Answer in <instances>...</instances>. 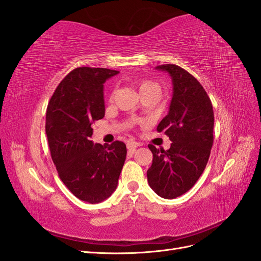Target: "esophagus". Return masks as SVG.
Wrapping results in <instances>:
<instances>
[{"instance_id":"esophagus-1","label":"esophagus","mask_w":261,"mask_h":261,"mask_svg":"<svg viewBox=\"0 0 261 261\" xmlns=\"http://www.w3.org/2000/svg\"><path fill=\"white\" fill-rule=\"evenodd\" d=\"M139 146H140V144L137 143V141H134V140H130V141H128V143H127V149H128L129 152L135 151L136 148L139 147Z\"/></svg>"}]
</instances>
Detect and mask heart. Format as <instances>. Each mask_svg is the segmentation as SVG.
I'll return each mask as SVG.
<instances>
[{"mask_svg":"<svg viewBox=\"0 0 261 261\" xmlns=\"http://www.w3.org/2000/svg\"><path fill=\"white\" fill-rule=\"evenodd\" d=\"M150 86H155V85H154L153 83H151V82H147V81L140 82V83H139V91L145 89V88H147V87H150Z\"/></svg>","mask_w":261,"mask_h":261,"instance_id":"heart-1","label":"heart"}]
</instances>
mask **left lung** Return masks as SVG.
I'll return each mask as SVG.
<instances>
[{"mask_svg": "<svg viewBox=\"0 0 261 261\" xmlns=\"http://www.w3.org/2000/svg\"><path fill=\"white\" fill-rule=\"evenodd\" d=\"M155 68L169 73L173 83L169 113L156 127L172 144L167 151L148 146L153 159L147 177L156 195L173 199L188 192L206 168L213 144L215 115L206 90L192 74L174 64Z\"/></svg>", "mask_w": 261, "mask_h": 261, "instance_id": "8db88e82", "label": "left lung"}]
</instances>
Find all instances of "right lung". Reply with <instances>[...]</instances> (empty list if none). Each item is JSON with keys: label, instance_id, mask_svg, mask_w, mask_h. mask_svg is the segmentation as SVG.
Here are the masks:
<instances>
[{"label": "right lung", "instance_id": "1", "mask_svg": "<svg viewBox=\"0 0 261 261\" xmlns=\"http://www.w3.org/2000/svg\"><path fill=\"white\" fill-rule=\"evenodd\" d=\"M109 68L77 67L55 89L46 109L45 133L59 176L77 198L98 203L116 189L126 145L93 144L91 125L103 118V84L116 75Z\"/></svg>", "mask_w": 261, "mask_h": 261}]
</instances>
